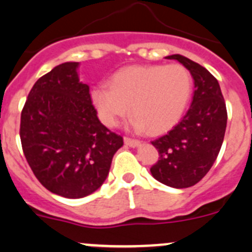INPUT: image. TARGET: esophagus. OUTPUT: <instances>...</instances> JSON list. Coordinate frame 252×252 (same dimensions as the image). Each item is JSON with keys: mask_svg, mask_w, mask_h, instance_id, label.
<instances>
[{"mask_svg": "<svg viewBox=\"0 0 252 252\" xmlns=\"http://www.w3.org/2000/svg\"><path fill=\"white\" fill-rule=\"evenodd\" d=\"M124 142H126V145H128V146H130V147H136L141 144L140 140L128 138V136H126V138H124Z\"/></svg>", "mask_w": 252, "mask_h": 252, "instance_id": "34e87169", "label": "esophagus"}]
</instances>
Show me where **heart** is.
Segmentation results:
<instances>
[{
	"label": "heart",
	"mask_w": 252,
	"mask_h": 252,
	"mask_svg": "<svg viewBox=\"0 0 252 252\" xmlns=\"http://www.w3.org/2000/svg\"><path fill=\"white\" fill-rule=\"evenodd\" d=\"M191 91V75L184 65H129L112 75L110 85L94 86L91 101L107 126H116L131 106L136 129L161 134L182 118Z\"/></svg>",
	"instance_id": "heart-1"
}]
</instances>
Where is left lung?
Masks as SVG:
<instances>
[{"instance_id": "8db88e82", "label": "left lung", "mask_w": 252, "mask_h": 252, "mask_svg": "<svg viewBox=\"0 0 252 252\" xmlns=\"http://www.w3.org/2000/svg\"><path fill=\"white\" fill-rule=\"evenodd\" d=\"M177 60L194 79V97L184 118L169 133L151 141L159 159L152 177L168 187L183 189L199 183L215 163L227 128V108L217 79L199 63L182 55Z\"/></svg>"}]
</instances>
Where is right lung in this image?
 I'll use <instances>...</instances> for the list:
<instances>
[{
	"label": "right lung",
	"mask_w": 252,
	"mask_h": 252,
	"mask_svg": "<svg viewBox=\"0 0 252 252\" xmlns=\"http://www.w3.org/2000/svg\"><path fill=\"white\" fill-rule=\"evenodd\" d=\"M78 65L65 62L42 75L20 117V141L32 173L47 190L68 199L96 191L123 146V138L98 121Z\"/></svg>",
	"instance_id": "right-lung-1"
}]
</instances>
